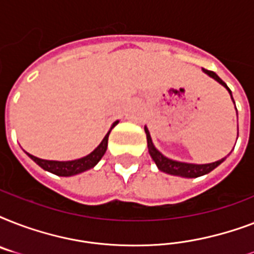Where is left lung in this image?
<instances>
[{"mask_svg":"<svg viewBox=\"0 0 254 254\" xmlns=\"http://www.w3.org/2000/svg\"><path fill=\"white\" fill-rule=\"evenodd\" d=\"M207 75H209L211 77H213L215 80H217L220 83L221 85H224L227 89L231 93V89L227 87L224 81L221 80L220 77L217 76L216 73L213 72V71H208V69L203 68ZM231 97H232V93H231ZM233 100V97H232ZM235 103V101H233ZM145 133H146V138H147V147H149V153H150L151 158L157 163V166L161 171L167 174H171V175H178V177H185V178H197L201 177V175H204V174L211 173L213 169H216L219 165H220L225 158L220 159V161H217V162L213 163H208V165H192V163H183V162H177V161H173V159L166 158L165 155H162L159 153L157 149L154 147L153 142H151L150 134H149V130H147L146 127H145Z\"/></svg>","mask_w":254,"mask_h":254,"instance_id":"1","label":"left lung"}]
</instances>
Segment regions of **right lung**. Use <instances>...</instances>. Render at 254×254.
Segmentation results:
<instances>
[{
  "instance_id": "add662e5",
  "label": "right lung",
  "mask_w": 254,
  "mask_h": 254,
  "mask_svg": "<svg viewBox=\"0 0 254 254\" xmlns=\"http://www.w3.org/2000/svg\"><path fill=\"white\" fill-rule=\"evenodd\" d=\"M119 124V121H116L112 127H115L116 125ZM111 127V129H112ZM109 133L111 130L108 131L107 135L104 137V139L101 141L99 146L96 147L95 150L92 151L91 154H88L87 157H83L80 159H75V161H67V162H59V161H46V159H41L34 157V155L29 154V157L33 159L34 162L39 165L42 169L47 170L50 173L55 174V175H59V177H71V175H76V174H80L85 170H89L95 166L96 163L99 162L101 157L105 154L108 146V137H109Z\"/></svg>"
}]
</instances>
